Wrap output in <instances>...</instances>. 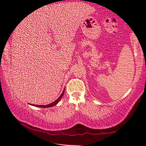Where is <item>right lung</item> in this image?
Segmentation results:
<instances>
[{"instance_id": "obj_1", "label": "right lung", "mask_w": 146, "mask_h": 146, "mask_svg": "<svg viewBox=\"0 0 146 146\" xmlns=\"http://www.w3.org/2000/svg\"><path fill=\"white\" fill-rule=\"evenodd\" d=\"M64 91H65V89H64V91H63V92H62V93L61 94V95H60V97H59L57 98V99H56L55 101H54L53 102L51 103V104H48V105H45V106H43V105H35V104H33V106H36V107H40V108H50V107H53V106H55V105L57 104L58 102L59 101H60V100L61 99V98L63 97V95H64ZM31 105H32V104H31Z\"/></svg>"}]
</instances>
